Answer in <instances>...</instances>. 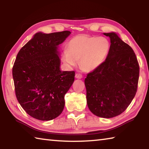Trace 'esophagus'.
Masks as SVG:
<instances>
[{"instance_id":"esophagus-1","label":"esophagus","mask_w":149,"mask_h":149,"mask_svg":"<svg viewBox=\"0 0 149 149\" xmlns=\"http://www.w3.org/2000/svg\"><path fill=\"white\" fill-rule=\"evenodd\" d=\"M75 77L76 78V79H81L83 76H82V75H81L79 74H76L75 75Z\"/></svg>"}]
</instances>
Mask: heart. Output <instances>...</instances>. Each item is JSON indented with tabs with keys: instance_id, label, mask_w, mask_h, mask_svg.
I'll use <instances>...</instances> for the list:
<instances>
[{
	"instance_id": "1",
	"label": "heart",
	"mask_w": 149,
	"mask_h": 149,
	"mask_svg": "<svg viewBox=\"0 0 149 149\" xmlns=\"http://www.w3.org/2000/svg\"><path fill=\"white\" fill-rule=\"evenodd\" d=\"M110 50V42L103 37H90L78 35L68 44V50L62 52L63 62L68 66L79 65L84 71H94L102 64Z\"/></svg>"
}]
</instances>
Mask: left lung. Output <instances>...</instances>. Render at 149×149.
I'll return each mask as SVG.
<instances>
[{"mask_svg": "<svg viewBox=\"0 0 149 149\" xmlns=\"http://www.w3.org/2000/svg\"><path fill=\"white\" fill-rule=\"evenodd\" d=\"M110 39L105 61L85 79L87 103L97 116L111 118L122 114L137 92L139 66L133 50L117 33H104Z\"/></svg>", "mask_w": 149, "mask_h": 149, "instance_id": "left-lung-1", "label": "left lung"}]
</instances>
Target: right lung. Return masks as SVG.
<instances>
[{"label": "right lung", "instance_id": "1", "mask_svg": "<svg viewBox=\"0 0 149 149\" xmlns=\"http://www.w3.org/2000/svg\"><path fill=\"white\" fill-rule=\"evenodd\" d=\"M70 33L38 32L17 53L12 68L16 98L37 120H53L64 110V96L74 81L75 72L61 71L58 49Z\"/></svg>", "mask_w": 149, "mask_h": 149}]
</instances>
